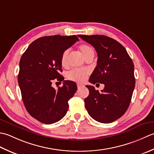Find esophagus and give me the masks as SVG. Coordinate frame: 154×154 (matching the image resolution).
<instances>
[{
    "mask_svg": "<svg viewBox=\"0 0 154 154\" xmlns=\"http://www.w3.org/2000/svg\"><path fill=\"white\" fill-rule=\"evenodd\" d=\"M77 86H78V88L80 89V88H82V87L83 86V85H82V84H77Z\"/></svg>",
    "mask_w": 154,
    "mask_h": 154,
    "instance_id": "34e87169",
    "label": "esophagus"
}]
</instances>
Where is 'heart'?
<instances>
[{"label":"heart","mask_w":154,"mask_h":154,"mask_svg":"<svg viewBox=\"0 0 154 154\" xmlns=\"http://www.w3.org/2000/svg\"><path fill=\"white\" fill-rule=\"evenodd\" d=\"M78 49H79L82 55L85 59H87L90 56H94V51L92 47H91L88 45H86V44H82L78 46ZM68 56L69 50H65L62 52L60 58V63L62 66H67ZM88 75V72L87 70L74 69V70H72L70 72H68L67 74V78L69 80L77 82H82L86 80Z\"/></svg>","instance_id":"b5f03b06"}]
</instances>
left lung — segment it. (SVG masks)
I'll return each mask as SVG.
<instances>
[{"label":"left lung","mask_w":154,"mask_h":154,"mask_svg":"<svg viewBox=\"0 0 154 154\" xmlns=\"http://www.w3.org/2000/svg\"><path fill=\"white\" fill-rule=\"evenodd\" d=\"M94 47L98 54L97 66L89 82L104 84L99 92L86 86L89 95L85 107L94 120L108 124L126 112L135 88L134 65L126 50L116 40L103 35H78Z\"/></svg>","instance_id":"1"}]
</instances>
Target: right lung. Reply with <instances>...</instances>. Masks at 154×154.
<instances>
[{
	"label": "right lung",
	"instance_id": "right-lung-1",
	"mask_svg": "<svg viewBox=\"0 0 154 154\" xmlns=\"http://www.w3.org/2000/svg\"><path fill=\"white\" fill-rule=\"evenodd\" d=\"M79 39L76 35L43 36L34 40L21 56L18 82L25 108L43 124L60 120L69 108L68 100L77 90L76 83L64 80L56 90L52 80H62L61 55Z\"/></svg>",
	"mask_w": 154,
	"mask_h": 154
}]
</instances>
